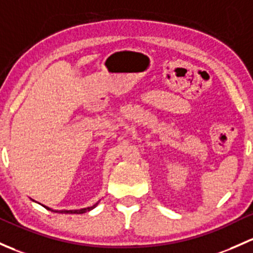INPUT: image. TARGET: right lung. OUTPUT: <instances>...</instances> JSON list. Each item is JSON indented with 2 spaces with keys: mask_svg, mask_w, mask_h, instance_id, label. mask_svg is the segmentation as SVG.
<instances>
[{
  "mask_svg": "<svg viewBox=\"0 0 253 253\" xmlns=\"http://www.w3.org/2000/svg\"><path fill=\"white\" fill-rule=\"evenodd\" d=\"M98 203H99V201H98ZM98 203L93 205V206L84 207V209H80V210H52V209H49V207H47V206H44V207H46L47 210H49V211L58 212V213H78V214H80V213H84V212H87V211H91V210H93L95 206H97Z\"/></svg>",
  "mask_w": 253,
  "mask_h": 253,
  "instance_id": "obj_1",
  "label": "right lung"
}]
</instances>
